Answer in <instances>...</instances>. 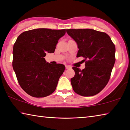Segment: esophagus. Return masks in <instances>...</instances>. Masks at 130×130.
<instances>
[{
    "label": "esophagus",
    "mask_w": 130,
    "mask_h": 130,
    "mask_svg": "<svg viewBox=\"0 0 130 130\" xmlns=\"http://www.w3.org/2000/svg\"><path fill=\"white\" fill-rule=\"evenodd\" d=\"M65 68H66V69H71V67H70V66H69V65H66L65 66Z\"/></svg>",
    "instance_id": "1"
}]
</instances>
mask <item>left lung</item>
<instances>
[{
  "instance_id": "8db88e82",
  "label": "left lung",
  "mask_w": 130,
  "mask_h": 130,
  "mask_svg": "<svg viewBox=\"0 0 130 130\" xmlns=\"http://www.w3.org/2000/svg\"><path fill=\"white\" fill-rule=\"evenodd\" d=\"M67 32L77 44V57L85 58V68L73 67L71 78L76 93L83 96L98 94L106 86L115 62V46L109 36L93 29H68Z\"/></svg>"
}]
</instances>
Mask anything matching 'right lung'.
<instances>
[{
    "instance_id": "add662e5",
    "label": "right lung",
    "mask_w": 130,
    "mask_h": 130,
    "mask_svg": "<svg viewBox=\"0 0 130 130\" xmlns=\"http://www.w3.org/2000/svg\"><path fill=\"white\" fill-rule=\"evenodd\" d=\"M66 30L36 28L19 35L13 47L12 67L18 81L26 93L44 98L53 93L65 66L46 62L47 53L54 52Z\"/></svg>"
}]
</instances>
